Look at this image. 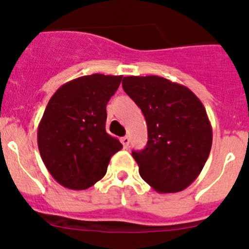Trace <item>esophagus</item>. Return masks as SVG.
I'll return each mask as SVG.
<instances>
[{"instance_id": "1", "label": "esophagus", "mask_w": 249, "mask_h": 249, "mask_svg": "<svg viewBox=\"0 0 249 249\" xmlns=\"http://www.w3.org/2000/svg\"><path fill=\"white\" fill-rule=\"evenodd\" d=\"M121 142H122L123 147H124V148H127V147L129 146V138H128V136H124V137L121 138Z\"/></svg>"}]
</instances>
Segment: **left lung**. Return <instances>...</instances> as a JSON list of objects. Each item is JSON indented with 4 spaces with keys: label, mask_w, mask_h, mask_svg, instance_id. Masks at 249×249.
Listing matches in <instances>:
<instances>
[{
    "label": "left lung",
    "mask_w": 249,
    "mask_h": 249,
    "mask_svg": "<svg viewBox=\"0 0 249 249\" xmlns=\"http://www.w3.org/2000/svg\"><path fill=\"white\" fill-rule=\"evenodd\" d=\"M123 91L146 118L148 141L132 151L140 175L157 192L183 191L198 177L212 147V127L191 89L158 76H128Z\"/></svg>",
    "instance_id": "obj_1"
}]
</instances>
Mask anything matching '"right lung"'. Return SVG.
<instances>
[{
  "mask_svg": "<svg viewBox=\"0 0 249 249\" xmlns=\"http://www.w3.org/2000/svg\"><path fill=\"white\" fill-rule=\"evenodd\" d=\"M122 76L94 73L65 83L51 97L37 132V143L51 176L70 190H86L107 172L122 148L106 132V106Z\"/></svg>",
  "mask_w": 249,
  "mask_h": 249,
  "instance_id": "right-lung-1",
  "label": "right lung"
}]
</instances>
